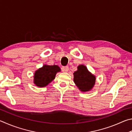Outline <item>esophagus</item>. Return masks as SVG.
Here are the masks:
<instances>
[{
	"mask_svg": "<svg viewBox=\"0 0 132 132\" xmlns=\"http://www.w3.org/2000/svg\"><path fill=\"white\" fill-rule=\"evenodd\" d=\"M62 71H64V72H68V70H69V67L68 66L62 67Z\"/></svg>",
	"mask_w": 132,
	"mask_h": 132,
	"instance_id": "obj_1",
	"label": "esophagus"
}]
</instances>
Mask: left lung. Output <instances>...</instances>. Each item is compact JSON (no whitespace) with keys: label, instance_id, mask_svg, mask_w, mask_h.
<instances>
[{"label":"left lung","instance_id":"obj_1","mask_svg":"<svg viewBox=\"0 0 132 132\" xmlns=\"http://www.w3.org/2000/svg\"><path fill=\"white\" fill-rule=\"evenodd\" d=\"M73 81L80 91L86 92L93 88L96 82V77L89 72L86 66L80 65L73 73Z\"/></svg>","mask_w":132,"mask_h":132}]
</instances>
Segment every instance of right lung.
Masks as SVG:
<instances>
[{
    "label": "right lung",
    "mask_w": 132,
    "mask_h": 132,
    "mask_svg": "<svg viewBox=\"0 0 132 132\" xmlns=\"http://www.w3.org/2000/svg\"><path fill=\"white\" fill-rule=\"evenodd\" d=\"M60 71L61 69L58 65H44L35 72L34 83L36 86L45 87L54 79L56 73Z\"/></svg>",
    "instance_id": "1"
}]
</instances>
